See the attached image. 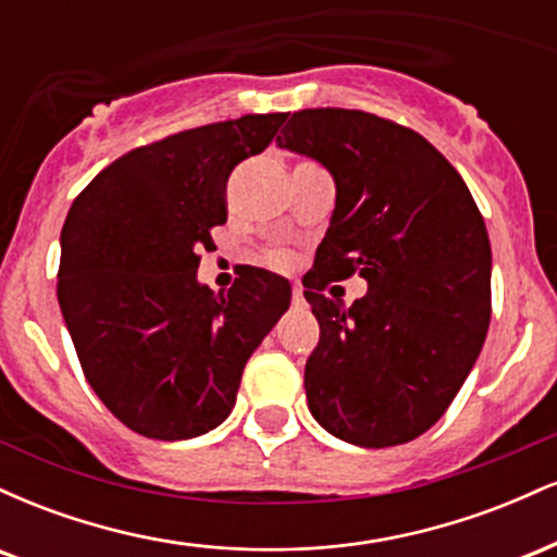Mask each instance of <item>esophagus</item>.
Instances as JSON below:
<instances>
[{
    "label": "esophagus",
    "mask_w": 557,
    "mask_h": 557,
    "mask_svg": "<svg viewBox=\"0 0 557 557\" xmlns=\"http://www.w3.org/2000/svg\"><path fill=\"white\" fill-rule=\"evenodd\" d=\"M306 298H304V287L300 285H293V306H304Z\"/></svg>",
    "instance_id": "obj_1"
}]
</instances>
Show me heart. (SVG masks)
Segmentation results:
<instances>
[{
    "instance_id": "1",
    "label": "heart",
    "mask_w": 557,
    "mask_h": 557,
    "mask_svg": "<svg viewBox=\"0 0 557 557\" xmlns=\"http://www.w3.org/2000/svg\"><path fill=\"white\" fill-rule=\"evenodd\" d=\"M264 261L270 267H277V270H285V267H290V253L283 251V248H272V251L264 253Z\"/></svg>"
}]
</instances>
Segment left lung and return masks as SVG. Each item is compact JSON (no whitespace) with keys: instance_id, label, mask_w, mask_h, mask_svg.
Segmentation results:
<instances>
[{"instance_id":"8db88e82","label":"left lung","mask_w":557,"mask_h":557,"mask_svg":"<svg viewBox=\"0 0 557 557\" xmlns=\"http://www.w3.org/2000/svg\"><path fill=\"white\" fill-rule=\"evenodd\" d=\"M277 144L335 177V212L304 277L319 322L306 400L361 447L411 443L447 411L492 314L487 227L463 177L411 127L361 110H300ZM361 273L368 296H321Z\"/></svg>"}]
</instances>
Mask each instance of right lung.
Here are the masks:
<instances>
[{
	"label": "right lung",
	"mask_w": 557,
	"mask_h": 557,
	"mask_svg": "<svg viewBox=\"0 0 557 557\" xmlns=\"http://www.w3.org/2000/svg\"><path fill=\"white\" fill-rule=\"evenodd\" d=\"M285 114H246L127 151L62 227L57 298L88 385L127 430L190 440L230 417L246 361L290 306V285L248 267L227 293L196 280L227 222V177Z\"/></svg>",
	"instance_id": "1"
}]
</instances>
